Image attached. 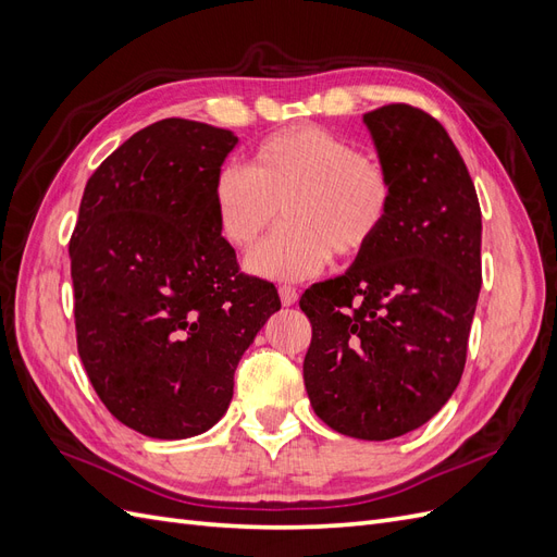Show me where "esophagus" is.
Returning a JSON list of instances; mask_svg holds the SVG:
<instances>
[{
    "label": "esophagus",
    "mask_w": 557,
    "mask_h": 557,
    "mask_svg": "<svg viewBox=\"0 0 557 557\" xmlns=\"http://www.w3.org/2000/svg\"><path fill=\"white\" fill-rule=\"evenodd\" d=\"M278 295H281V305H283V307H293L295 301H297V297H299L297 288H293V285H281Z\"/></svg>",
    "instance_id": "obj_1"
}]
</instances>
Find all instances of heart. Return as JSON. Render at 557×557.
Here are the masks:
<instances>
[{
  "mask_svg": "<svg viewBox=\"0 0 557 557\" xmlns=\"http://www.w3.org/2000/svg\"><path fill=\"white\" fill-rule=\"evenodd\" d=\"M397 185L376 156L315 125L272 134L252 148L248 170L225 164L213 176V211L221 237L239 252L285 223L248 260L267 278H307L332 256L356 260L391 223Z\"/></svg>",
  "mask_w": 557,
  "mask_h": 557,
  "instance_id": "heart-1",
  "label": "heart"
}]
</instances>
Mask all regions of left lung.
I'll return each mask as SVG.
<instances>
[{
    "instance_id": "obj_1",
    "label": "left lung",
    "mask_w": 557,
    "mask_h": 557,
    "mask_svg": "<svg viewBox=\"0 0 557 557\" xmlns=\"http://www.w3.org/2000/svg\"><path fill=\"white\" fill-rule=\"evenodd\" d=\"M395 211L346 274L315 283L305 385L315 416L367 442L407 434L460 383L481 290V207L442 123L411 104L364 113Z\"/></svg>"
}]
</instances>
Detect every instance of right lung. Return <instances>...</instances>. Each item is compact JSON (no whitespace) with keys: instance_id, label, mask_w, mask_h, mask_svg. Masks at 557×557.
<instances>
[{"instance_id":"obj_1","label":"right lung","mask_w":557,"mask_h":557,"mask_svg":"<svg viewBox=\"0 0 557 557\" xmlns=\"http://www.w3.org/2000/svg\"><path fill=\"white\" fill-rule=\"evenodd\" d=\"M230 129L164 117L97 166L70 242L78 356L104 407L153 440L207 432L230 407L234 369L274 283L239 272L221 237L213 176Z\"/></svg>"}]
</instances>
